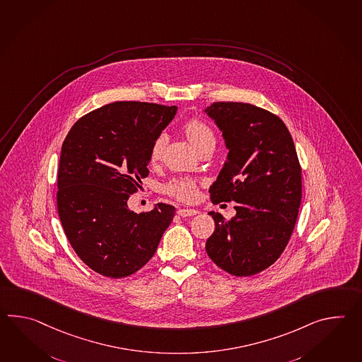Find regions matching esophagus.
I'll return each mask as SVG.
<instances>
[{
	"instance_id": "1",
	"label": "esophagus",
	"mask_w": 362,
	"mask_h": 362,
	"mask_svg": "<svg viewBox=\"0 0 362 362\" xmlns=\"http://www.w3.org/2000/svg\"><path fill=\"white\" fill-rule=\"evenodd\" d=\"M199 213V210L194 209H179L177 210V216H180V217H192V216H196Z\"/></svg>"
}]
</instances>
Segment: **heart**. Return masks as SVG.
I'll return each instance as SVG.
<instances>
[{
    "label": "heart",
    "mask_w": 362,
    "mask_h": 362,
    "mask_svg": "<svg viewBox=\"0 0 362 362\" xmlns=\"http://www.w3.org/2000/svg\"><path fill=\"white\" fill-rule=\"evenodd\" d=\"M185 132L193 146L200 151L206 145L216 146V134L208 123L201 121L199 118H192L185 124ZM168 143L166 134H158L154 137L151 149H149V161H160L163 149ZM166 191L180 201H193L197 197V185L192 179H177L166 185Z\"/></svg>",
    "instance_id": "obj_1"
}]
</instances>
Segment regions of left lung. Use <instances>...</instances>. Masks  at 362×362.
Instances as JSON below:
<instances>
[{"mask_svg":"<svg viewBox=\"0 0 362 362\" xmlns=\"http://www.w3.org/2000/svg\"><path fill=\"white\" fill-rule=\"evenodd\" d=\"M223 132L228 156L210 187L214 204L235 201L236 216L210 213L216 230L210 259L236 276L261 273L281 257L301 204V166L278 115L244 103H213L205 110Z\"/></svg>","mask_w":362,"mask_h":362,"instance_id":"8db88e82","label":"left lung"}]
</instances>
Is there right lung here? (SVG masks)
<instances>
[{
	"label": "right lung",
	"mask_w": 362,
	"mask_h": 362,
	"mask_svg": "<svg viewBox=\"0 0 362 362\" xmlns=\"http://www.w3.org/2000/svg\"><path fill=\"white\" fill-rule=\"evenodd\" d=\"M177 106L117 101L83 115L64 139L57 208L75 253L109 278L136 273L153 257L175 208L157 204L136 214L127 206L148 177L149 149Z\"/></svg>",
	"instance_id": "right-lung-1"
}]
</instances>
